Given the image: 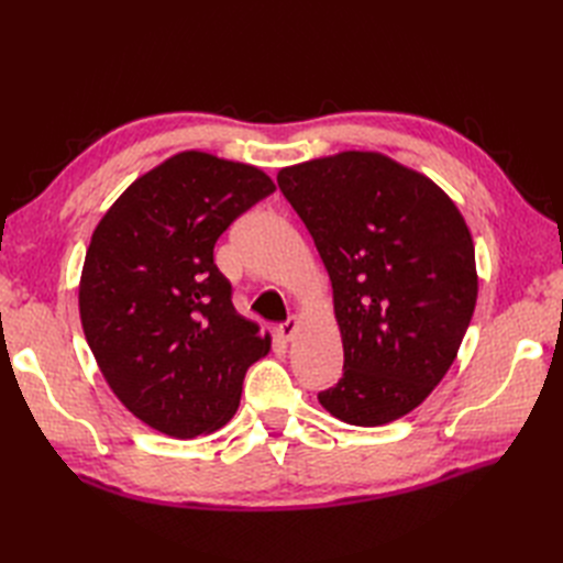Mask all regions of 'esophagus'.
<instances>
[{"label": "esophagus", "mask_w": 563, "mask_h": 563, "mask_svg": "<svg viewBox=\"0 0 563 563\" xmlns=\"http://www.w3.org/2000/svg\"><path fill=\"white\" fill-rule=\"evenodd\" d=\"M296 331H298V317L286 319L284 323H279V327H277V335L282 340H291L296 335Z\"/></svg>", "instance_id": "obj_1"}]
</instances>
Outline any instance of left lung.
I'll use <instances>...</instances> for the list:
<instances>
[{
    "label": "left lung",
    "instance_id": "left-lung-1",
    "mask_svg": "<svg viewBox=\"0 0 563 563\" xmlns=\"http://www.w3.org/2000/svg\"><path fill=\"white\" fill-rule=\"evenodd\" d=\"M333 286L343 378L319 404L378 428L432 395L455 362L479 291L453 199L383 152L345 150L277 174Z\"/></svg>",
    "mask_w": 563,
    "mask_h": 563
}]
</instances>
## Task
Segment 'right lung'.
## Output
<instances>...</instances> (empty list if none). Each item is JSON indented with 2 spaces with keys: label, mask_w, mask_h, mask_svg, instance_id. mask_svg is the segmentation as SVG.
<instances>
[{
  "label": "right lung",
  "mask_w": 563,
  "mask_h": 563,
  "mask_svg": "<svg viewBox=\"0 0 563 563\" xmlns=\"http://www.w3.org/2000/svg\"><path fill=\"white\" fill-rule=\"evenodd\" d=\"M275 183L258 166L185 150L135 178L100 218L79 279V317L106 383L174 439L211 434L240 408L272 338L242 317L213 246Z\"/></svg>",
  "instance_id": "1"
}]
</instances>
